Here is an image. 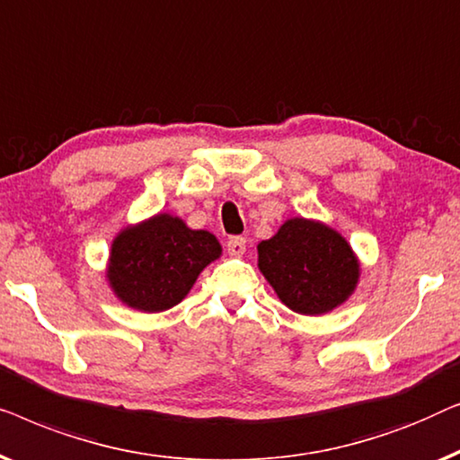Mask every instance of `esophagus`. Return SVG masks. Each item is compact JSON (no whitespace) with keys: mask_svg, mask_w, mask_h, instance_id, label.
Masks as SVG:
<instances>
[{"mask_svg":"<svg viewBox=\"0 0 460 460\" xmlns=\"http://www.w3.org/2000/svg\"><path fill=\"white\" fill-rule=\"evenodd\" d=\"M227 252H229L231 256H243V252H245V237H239V235L229 237Z\"/></svg>","mask_w":460,"mask_h":460,"instance_id":"1","label":"esophagus"}]
</instances>
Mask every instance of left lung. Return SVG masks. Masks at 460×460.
<instances>
[{
	"instance_id": "1",
	"label": "left lung",
	"mask_w": 460,
	"mask_h": 460,
	"mask_svg": "<svg viewBox=\"0 0 460 460\" xmlns=\"http://www.w3.org/2000/svg\"><path fill=\"white\" fill-rule=\"evenodd\" d=\"M258 269L288 308L310 316L344 304L360 277L350 243L335 229L302 217L258 243Z\"/></svg>"
}]
</instances>
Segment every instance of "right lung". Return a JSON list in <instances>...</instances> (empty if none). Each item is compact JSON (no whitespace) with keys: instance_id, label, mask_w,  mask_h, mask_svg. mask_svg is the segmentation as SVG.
<instances>
[{"instance_id":"obj_1","label":"right lung","mask_w":460,"mask_h":460,"mask_svg":"<svg viewBox=\"0 0 460 460\" xmlns=\"http://www.w3.org/2000/svg\"><path fill=\"white\" fill-rule=\"evenodd\" d=\"M208 231L156 215L114 237L106 277L116 297L141 313H163L183 300L198 275L221 256Z\"/></svg>"}]
</instances>
